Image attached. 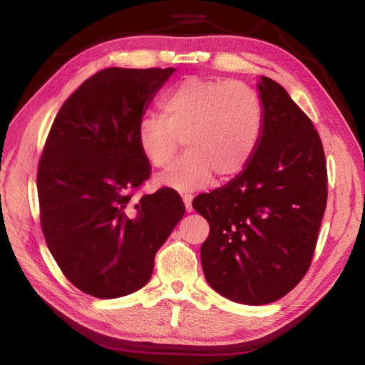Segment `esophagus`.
Segmentation results:
<instances>
[{
    "label": "esophagus",
    "instance_id": "obj_1",
    "mask_svg": "<svg viewBox=\"0 0 365 365\" xmlns=\"http://www.w3.org/2000/svg\"><path fill=\"white\" fill-rule=\"evenodd\" d=\"M182 201H184V204H185L187 212H192V210H193V207H192L193 195H192V193H184V195H182Z\"/></svg>",
    "mask_w": 365,
    "mask_h": 365
}]
</instances>
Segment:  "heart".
Here are the masks:
<instances>
[{
    "mask_svg": "<svg viewBox=\"0 0 365 365\" xmlns=\"http://www.w3.org/2000/svg\"><path fill=\"white\" fill-rule=\"evenodd\" d=\"M161 111L141 117L137 145L153 168H163L182 140L187 152L157 176L158 185L178 192L200 189L213 173H240L263 134L260 98L242 82L190 76L164 96Z\"/></svg>",
    "mask_w": 365,
    "mask_h": 365,
    "instance_id": "heart-1",
    "label": "heart"
}]
</instances>
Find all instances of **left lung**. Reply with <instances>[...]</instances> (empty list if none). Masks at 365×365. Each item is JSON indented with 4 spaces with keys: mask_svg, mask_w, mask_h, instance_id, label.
<instances>
[{
    "mask_svg": "<svg viewBox=\"0 0 365 365\" xmlns=\"http://www.w3.org/2000/svg\"><path fill=\"white\" fill-rule=\"evenodd\" d=\"M259 90L264 121L256 153L236 178L193 201L210 224L201 247L208 284L252 306L302 282L327 202L326 157L312 120L269 77Z\"/></svg>",
    "mask_w": 365,
    "mask_h": 365,
    "instance_id": "left-lung-1",
    "label": "left lung"
}]
</instances>
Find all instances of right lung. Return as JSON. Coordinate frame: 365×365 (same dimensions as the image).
I'll return each instance as SVG.
<instances>
[{
  "label": "right lung",
  "instance_id": "add662e5",
  "mask_svg": "<svg viewBox=\"0 0 365 365\" xmlns=\"http://www.w3.org/2000/svg\"><path fill=\"white\" fill-rule=\"evenodd\" d=\"M173 68H105L54 118L38 164L39 217L51 256L77 289L97 298L138 291L184 216L178 192L134 195L152 169L137 128Z\"/></svg>",
  "mask_w": 365,
  "mask_h": 365
}]
</instances>
